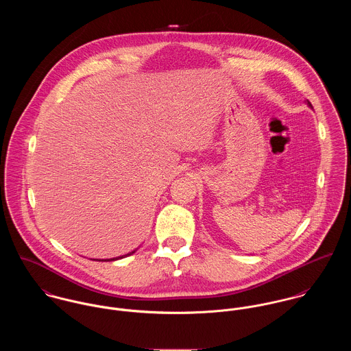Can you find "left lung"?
Segmentation results:
<instances>
[{
  "label": "left lung",
  "mask_w": 351,
  "mask_h": 351,
  "mask_svg": "<svg viewBox=\"0 0 351 351\" xmlns=\"http://www.w3.org/2000/svg\"><path fill=\"white\" fill-rule=\"evenodd\" d=\"M308 101V100H306ZM308 105H309V106H312V104H311V102H309V101H308Z\"/></svg>",
  "instance_id": "left-lung-1"
}]
</instances>
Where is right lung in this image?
<instances>
[{
    "mask_svg": "<svg viewBox=\"0 0 351 351\" xmlns=\"http://www.w3.org/2000/svg\"><path fill=\"white\" fill-rule=\"evenodd\" d=\"M132 252H135V251H132ZM127 255H130V254H127ZM119 258H123V256H117V258H113V259H106V261H114V259H119Z\"/></svg>",
    "mask_w": 351,
    "mask_h": 351,
    "instance_id": "right-lung-1",
    "label": "right lung"
}]
</instances>
